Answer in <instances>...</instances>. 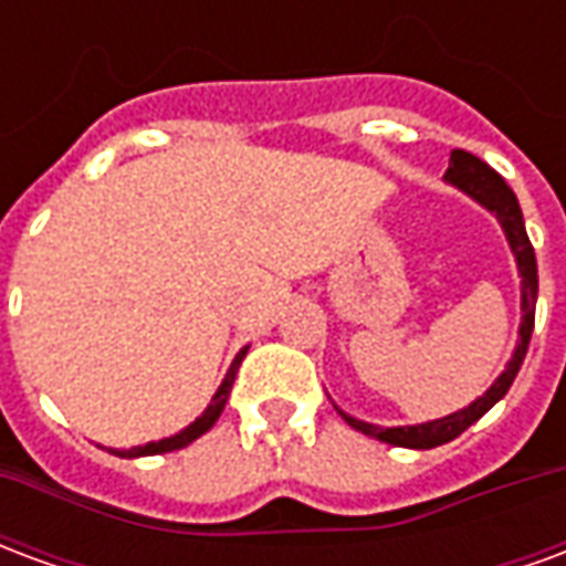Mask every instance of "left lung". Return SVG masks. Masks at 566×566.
<instances>
[{"instance_id": "obj_1", "label": "left lung", "mask_w": 566, "mask_h": 566, "mask_svg": "<svg viewBox=\"0 0 566 566\" xmlns=\"http://www.w3.org/2000/svg\"><path fill=\"white\" fill-rule=\"evenodd\" d=\"M442 181L451 187H458L461 193L479 202L482 209H488L497 223L503 227V235L510 242L512 258H515V266H518V279H522V324H518V339H515V352H512L510 364L500 373L497 379L491 381L482 397H475L473 403L463 406L458 412H451L446 418H437V421H424V424H406V427H379L369 424V421H360V418L348 416L339 406V416L348 421V424L367 433V437L379 439V442H388V446H403V449H437L442 442H451L454 437H461L463 430L470 424H475L479 418L485 416L491 406L506 397L510 385L518 376L522 369V360L527 355V343H531V333H534V312H536V291H539V282H536V258L534 245L527 239V230H524L522 206L512 193V187L500 178L488 163H482L473 154L467 150H451L449 169L442 175Z\"/></svg>"}]
</instances>
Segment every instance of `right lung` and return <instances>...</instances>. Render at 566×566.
<instances>
[{
	"label": "right lung",
	"mask_w": 566,
	"mask_h": 566,
	"mask_svg": "<svg viewBox=\"0 0 566 566\" xmlns=\"http://www.w3.org/2000/svg\"><path fill=\"white\" fill-rule=\"evenodd\" d=\"M248 355V345L239 352V355L233 357V364H230V369H227V376H223V381L218 385V391L211 394V403L206 406V412L197 418V421H190V424L185 427V430H178V433H172V437L166 439H157V442H145V446H133V449H112V454H117V458H145V454H166V451H175V449H185V446H190L193 439H199L206 430H211L214 427V421L221 418L223 406H227V400H230V391H233V381H235V373H239V364H242V357Z\"/></svg>",
	"instance_id": "add662e5"
}]
</instances>
